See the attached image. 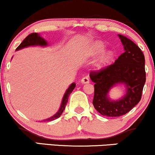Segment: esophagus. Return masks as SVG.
Segmentation results:
<instances>
[{
	"label": "esophagus",
	"mask_w": 155,
	"mask_h": 155,
	"mask_svg": "<svg viewBox=\"0 0 155 155\" xmlns=\"http://www.w3.org/2000/svg\"><path fill=\"white\" fill-rule=\"evenodd\" d=\"M81 82L83 84H87L90 82V79H89L88 76H84L82 79H81Z\"/></svg>",
	"instance_id": "1"
}]
</instances>
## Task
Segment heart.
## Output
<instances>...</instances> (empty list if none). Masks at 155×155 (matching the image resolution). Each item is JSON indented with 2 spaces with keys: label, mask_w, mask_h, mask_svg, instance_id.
<instances>
[{
  "label": "heart",
  "mask_w": 155,
  "mask_h": 155,
  "mask_svg": "<svg viewBox=\"0 0 155 155\" xmlns=\"http://www.w3.org/2000/svg\"><path fill=\"white\" fill-rule=\"evenodd\" d=\"M105 50V47L102 42H95V44H92L91 48V55L92 56H96L104 52ZM113 58V53L111 51H108L105 53L99 58V59L96 62V67L98 68H101L107 65L111 61Z\"/></svg>",
  "instance_id": "1"
}]
</instances>
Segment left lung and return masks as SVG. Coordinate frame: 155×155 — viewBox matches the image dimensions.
<instances>
[{"label":"left lung","mask_w":155,"mask_h":155,"mask_svg":"<svg viewBox=\"0 0 155 155\" xmlns=\"http://www.w3.org/2000/svg\"><path fill=\"white\" fill-rule=\"evenodd\" d=\"M124 51L113 64L98 71H92L94 83V107L104 116L117 117L124 115L139 103L146 82L145 58L142 51L130 39L119 35ZM117 83H124L127 93L122 99L111 101L108 91Z\"/></svg>","instance_id":"8db88e82"}]
</instances>
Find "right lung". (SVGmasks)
Returning <instances> with one entry per match:
<instances>
[{
  "mask_svg": "<svg viewBox=\"0 0 155 155\" xmlns=\"http://www.w3.org/2000/svg\"><path fill=\"white\" fill-rule=\"evenodd\" d=\"M35 45H40V46H46L47 45V42L44 39L41 37L37 33H31L26 37L24 40L22 41V42L19 44V46L17 48V50H19V49H22L24 47H29V46H35ZM76 87V84L75 83H73L71 84L70 85L68 89L66 90L65 92V95L63 96V101H62V104L61 106H60L59 111L57 112L56 114H54V116L50 117V118L47 119V120H44V122H48V121H52L54 120H56V119L59 118L60 117V115L62 114L63 113L64 109H65V106H66L67 103H68V97L70 95V94L71 93L74 89Z\"/></svg>",
  "mask_w": 155,
  "mask_h": 155,
  "instance_id": "right-lung-1",
  "label": "right lung"
}]
</instances>
